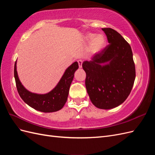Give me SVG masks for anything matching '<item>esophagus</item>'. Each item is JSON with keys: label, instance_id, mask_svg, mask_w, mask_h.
I'll return each mask as SVG.
<instances>
[{"label": "esophagus", "instance_id": "esophagus-1", "mask_svg": "<svg viewBox=\"0 0 155 155\" xmlns=\"http://www.w3.org/2000/svg\"><path fill=\"white\" fill-rule=\"evenodd\" d=\"M78 64H79V68H81L82 67V63H83V61L79 59L78 61Z\"/></svg>", "mask_w": 155, "mask_h": 155}]
</instances>
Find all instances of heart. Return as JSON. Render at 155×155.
<instances>
[{"label":"heart","mask_w":155,"mask_h":155,"mask_svg":"<svg viewBox=\"0 0 155 155\" xmlns=\"http://www.w3.org/2000/svg\"><path fill=\"white\" fill-rule=\"evenodd\" d=\"M86 38L88 41H91L88 46V51L91 53H99L105 47L106 38L104 35L99 34L96 35L94 34H89L87 35Z\"/></svg>","instance_id":"b5f03b06"}]
</instances>
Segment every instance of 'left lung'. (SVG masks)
<instances>
[{
  "label": "left lung",
  "instance_id": "left-lung-1",
  "mask_svg": "<svg viewBox=\"0 0 155 155\" xmlns=\"http://www.w3.org/2000/svg\"><path fill=\"white\" fill-rule=\"evenodd\" d=\"M102 30L109 45L91 61H84L82 67L86 72L87 91L93 105L110 109L121 105L130 94L136 70L130 45L110 28Z\"/></svg>",
  "mask_w": 155,
  "mask_h": 155
}]
</instances>
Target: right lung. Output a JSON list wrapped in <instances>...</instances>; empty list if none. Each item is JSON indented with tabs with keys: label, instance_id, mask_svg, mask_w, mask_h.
Masks as SVG:
<instances>
[{
	"label": "right lung",
	"instance_id": "obj_1",
	"mask_svg": "<svg viewBox=\"0 0 155 155\" xmlns=\"http://www.w3.org/2000/svg\"><path fill=\"white\" fill-rule=\"evenodd\" d=\"M16 62L14 66V77L18 94L27 105L34 109L43 112H53L61 109L67 102L74 73L79 68L77 61L72 63L65 70L58 85L50 92L45 94H38L29 92L24 87L18 79Z\"/></svg>",
	"mask_w": 155,
	"mask_h": 155
}]
</instances>
